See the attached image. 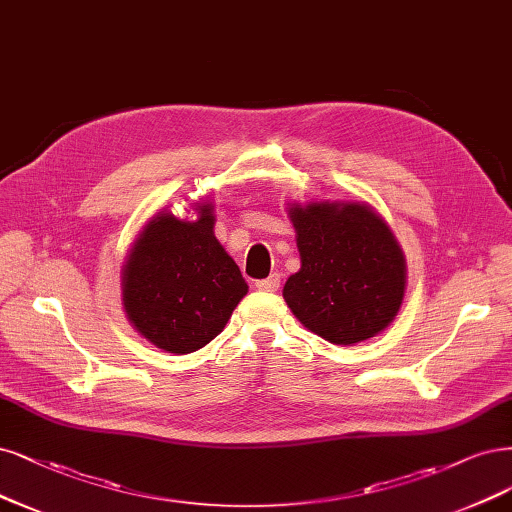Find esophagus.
I'll list each match as a JSON object with an SVG mask.
<instances>
[{
	"label": "esophagus",
	"instance_id": "obj_1",
	"mask_svg": "<svg viewBox=\"0 0 512 512\" xmlns=\"http://www.w3.org/2000/svg\"><path fill=\"white\" fill-rule=\"evenodd\" d=\"M279 284H281L279 275L273 273V275H269L267 279H258V281H256V288L262 290V292H277V290H279Z\"/></svg>",
	"mask_w": 512,
	"mask_h": 512
}]
</instances>
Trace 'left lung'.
<instances>
[{"instance_id": "1", "label": "left lung", "mask_w": 512, "mask_h": 512, "mask_svg": "<svg viewBox=\"0 0 512 512\" xmlns=\"http://www.w3.org/2000/svg\"><path fill=\"white\" fill-rule=\"evenodd\" d=\"M288 216L301 271L288 277L284 298L296 320L334 345H354L392 324L407 262L392 228L366 203H292Z\"/></svg>"}]
</instances>
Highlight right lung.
Segmentation results:
<instances>
[{"label": "right lung", "mask_w": 512, "mask_h": 512, "mask_svg": "<svg viewBox=\"0 0 512 512\" xmlns=\"http://www.w3.org/2000/svg\"><path fill=\"white\" fill-rule=\"evenodd\" d=\"M195 220L171 211L144 226L122 267V305L133 328L169 354H192L216 339L248 284L214 235V205Z\"/></svg>", "instance_id": "add662e5"}]
</instances>
